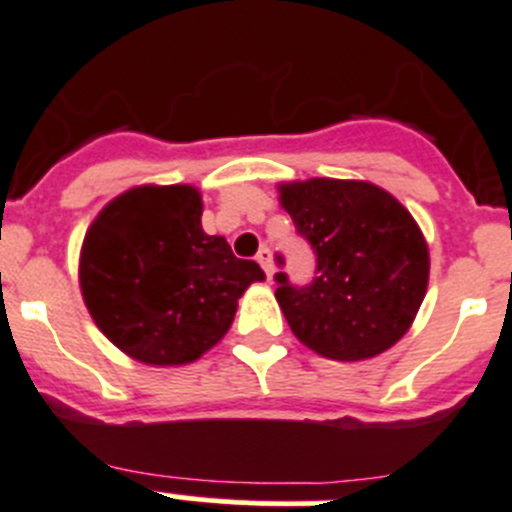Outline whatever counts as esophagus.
I'll return each instance as SVG.
<instances>
[{
	"label": "esophagus",
	"instance_id": "obj_1",
	"mask_svg": "<svg viewBox=\"0 0 512 512\" xmlns=\"http://www.w3.org/2000/svg\"><path fill=\"white\" fill-rule=\"evenodd\" d=\"M257 262H260L262 270L267 272V278H272V275H275V265H272V250H270V247H260V252H257Z\"/></svg>",
	"mask_w": 512,
	"mask_h": 512
}]
</instances>
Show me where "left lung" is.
Here are the masks:
<instances>
[{"label":"left lung","mask_w":512,"mask_h":512,"mask_svg":"<svg viewBox=\"0 0 512 512\" xmlns=\"http://www.w3.org/2000/svg\"><path fill=\"white\" fill-rule=\"evenodd\" d=\"M280 204L315 252L310 285L278 272V298L300 343L336 361L394 346L427 295L429 250L412 214L369 181L280 184ZM283 265V257H278Z\"/></svg>","instance_id":"8db88e82"}]
</instances>
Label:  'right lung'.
Masks as SVG:
<instances>
[{
    "label": "right lung",
    "instance_id": "add662e5",
    "mask_svg": "<svg viewBox=\"0 0 512 512\" xmlns=\"http://www.w3.org/2000/svg\"><path fill=\"white\" fill-rule=\"evenodd\" d=\"M265 272L202 229L189 184L133 186L105 204L80 250V290L103 336L148 366H181L217 346L237 300Z\"/></svg>",
    "mask_w": 512,
    "mask_h": 512
}]
</instances>
